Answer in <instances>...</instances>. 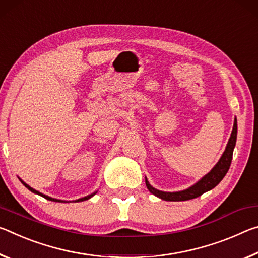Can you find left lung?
<instances>
[{
  "label": "left lung",
  "mask_w": 258,
  "mask_h": 258,
  "mask_svg": "<svg viewBox=\"0 0 258 258\" xmlns=\"http://www.w3.org/2000/svg\"><path fill=\"white\" fill-rule=\"evenodd\" d=\"M236 132H238V125H236V119H235L234 124H233V130H232L229 143H227L225 152L223 153L222 158L219 159V161L217 162L216 166L213 168V170L210 171L209 174H207L201 180L198 181L196 185H193L192 187L180 192H172V193L162 192L152 187L146 179L145 183H146L147 188H149V191L152 194H154V196L160 198V199L166 200V201H186V200H191V199H194V198L200 197L205 192L214 188L216 185L219 184V181L224 178L226 172L229 171L230 169L232 157H233V150L236 142Z\"/></svg>",
  "instance_id": "left-lung-1"
}]
</instances>
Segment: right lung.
I'll list each match as a JSON object with an SVG mask.
<instances>
[{"mask_svg":"<svg viewBox=\"0 0 258 258\" xmlns=\"http://www.w3.org/2000/svg\"><path fill=\"white\" fill-rule=\"evenodd\" d=\"M22 183L25 185V187H27L29 191H32L33 193H36V194H39V196H41V197H43V198H45L46 200H50V201H56V202H62L61 200H57V199H52V198H50V197H46V196H44V194H42V193H40V192H37V191H35V189L34 188H32L31 186H28V185L26 184V183H24V181L22 180ZM95 194V193H94ZM94 194H91V196H88V197H84V198H82V199H79V200H77V202H79V201H83V200H88V199H90V198L94 196Z\"/></svg>","mask_w":258,"mask_h":258,"instance_id":"1","label":"right lung"}]
</instances>
